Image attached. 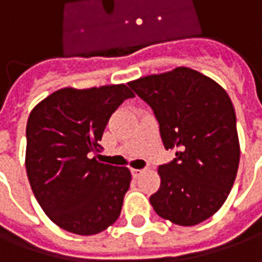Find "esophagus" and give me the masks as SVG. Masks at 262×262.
<instances>
[{
    "mask_svg": "<svg viewBox=\"0 0 262 262\" xmlns=\"http://www.w3.org/2000/svg\"><path fill=\"white\" fill-rule=\"evenodd\" d=\"M142 172H144V170H136V168H132V176L135 177V178L140 177V174H142Z\"/></svg>",
    "mask_w": 262,
    "mask_h": 262,
    "instance_id": "1",
    "label": "esophagus"
}]
</instances>
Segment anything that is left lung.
<instances>
[{
  "label": "left lung",
  "instance_id": "obj_1",
  "mask_svg": "<svg viewBox=\"0 0 262 262\" xmlns=\"http://www.w3.org/2000/svg\"><path fill=\"white\" fill-rule=\"evenodd\" d=\"M150 105L164 147L176 159L159 167L160 189L150 196L156 213L195 226L225 203L240 161L236 112L222 86L188 67L129 82Z\"/></svg>",
  "mask_w": 262,
  "mask_h": 262
}]
</instances>
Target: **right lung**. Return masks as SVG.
<instances>
[{"mask_svg": "<svg viewBox=\"0 0 262 262\" xmlns=\"http://www.w3.org/2000/svg\"><path fill=\"white\" fill-rule=\"evenodd\" d=\"M135 94L125 84L61 88L32 109L26 125V174L33 195L53 223L92 236L118 220L130 187L129 168L98 163L111 115Z\"/></svg>", "mask_w": 262, "mask_h": 262, "instance_id": "add662e5", "label": "right lung"}]
</instances>
